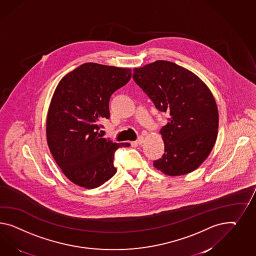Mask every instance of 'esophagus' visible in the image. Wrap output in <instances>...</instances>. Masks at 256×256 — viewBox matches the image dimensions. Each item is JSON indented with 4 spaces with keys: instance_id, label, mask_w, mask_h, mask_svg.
<instances>
[{
    "instance_id": "esophagus-1",
    "label": "esophagus",
    "mask_w": 256,
    "mask_h": 256,
    "mask_svg": "<svg viewBox=\"0 0 256 256\" xmlns=\"http://www.w3.org/2000/svg\"><path fill=\"white\" fill-rule=\"evenodd\" d=\"M144 142V136H140V137L138 138V140H137L136 142H134L133 144H136L137 146H140V144H142Z\"/></svg>"
}]
</instances>
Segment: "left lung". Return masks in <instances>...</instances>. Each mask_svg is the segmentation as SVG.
Wrapping results in <instances>:
<instances>
[{
	"instance_id": "8db88e82",
	"label": "left lung",
	"mask_w": 256,
	"mask_h": 256,
	"mask_svg": "<svg viewBox=\"0 0 256 256\" xmlns=\"http://www.w3.org/2000/svg\"><path fill=\"white\" fill-rule=\"evenodd\" d=\"M133 79L168 122L160 133L165 152L154 166L170 176L192 172L214 146L219 114L214 95L198 76L175 63L158 60L133 70Z\"/></svg>"
}]
</instances>
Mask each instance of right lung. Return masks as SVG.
I'll use <instances>...</instances> for the list:
<instances>
[{"instance_id":"right-lung-1","label":"right lung","mask_w":256,"mask_h":256,"mask_svg":"<svg viewBox=\"0 0 256 256\" xmlns=\"http://www.w3.org/2000/svg\"><path fill=\"white\" fill-rule=\"evenodd\" d=\"M132 69L84 63L63 77L56 88L46 118L49 150L64 175L79 186L92 189L110 179L119 147L102 138V118H110L112 94L130 80Z\"/></svg>"}]
</instances>
